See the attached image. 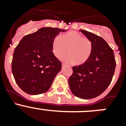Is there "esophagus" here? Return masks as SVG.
Here are the masks:
<instances>
[{"instance_id": "1", "label": "esophagus", "mask_w": 126, "mask_h": 126, "mask_svg": "<svg viewBox=\"0 0 126 126\" xmlns=\"http://www.w3.org/2000/svg\"><path fill=\"white\" fill-rule=\"evenodd\" d=\"M65 66V64H62V67H64Z\"/></svg>"}]
</instances>
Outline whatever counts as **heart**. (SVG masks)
Segmentation results:
<instances>
[{"instance_id": "heart-1", "label": "heart", "mask_w": 126, "mask_h": 126, "mask_svg": "<svg viewBox=\"0 0 126 126\" xmlns=\"http://www.w3.org/2000/svg\"><path fill=\"white\" fill-rule=\"evenodd\" d=\"M52 47L53 53L57 59L64 56L67 50L69 55L63 58L64 61L69 63L74 62L76 65H83L91 55L92 43L81 33L72 31L55 38Z\"/></svg>"}]
</instances>
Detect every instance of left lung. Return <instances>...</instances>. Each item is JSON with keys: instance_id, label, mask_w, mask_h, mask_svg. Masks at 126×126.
I'll return each instance as SVG.
<instances>
[{"instance_id": "obj_1", "label": "left lung", "mask_w": 126, "mask_h": 126, "mask_svg": "<svg viewBox=\"0 0 126 126\" xmlns=\"http://www.w3.org/2000/svg\"><path fill=\"white\" fill-rule=\"evenodd\" d=\"M79 31L92 42V51L85 64L73 67L69 85L76 96L91 99L102 94L110 84L116 62L113 50L104 39L85 30Z\"/></svg>"}]
</instances>
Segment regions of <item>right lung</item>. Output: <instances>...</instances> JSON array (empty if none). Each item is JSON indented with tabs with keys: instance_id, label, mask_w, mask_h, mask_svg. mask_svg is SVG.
I'll return each mask as SVG.
<instances>
[{
	"instance_id": "1",
	"label": "right lung",
	"mask_w": 126,
	"mask_h": 126,
	"mask_svg": "<svg viewBox=\"0 0 126 126\" xmlns=\"http://www.w3.org/2000/svg\"><path fill=\"white\" fill-rule=\"evenodd\" d=\"M65 30L46 27L27 34L16 46L12 61L14 79L23 92L30 94L45 93L62 67L52 52V42Z\"/></svg>"
}]
</instances>
